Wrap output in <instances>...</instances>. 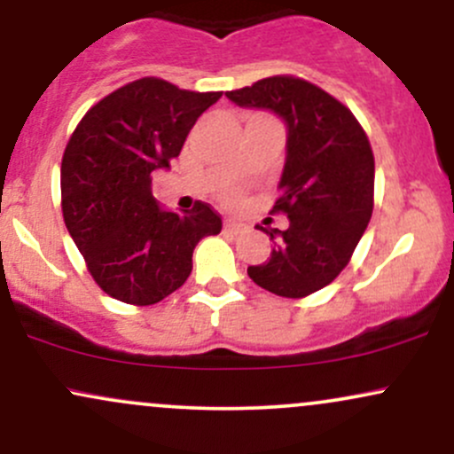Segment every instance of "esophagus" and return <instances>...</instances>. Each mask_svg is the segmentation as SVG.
<instances>
[{
	"label": "esophagus",
	"mask_w": 454,
	"mask_h": 454,
	"mask_svg": "<svg viewBox=\"0 0 454 454\" xmlns=\"http://www.w3.org/2000/svg\"><path fill=\"white\" fill-rule=\"evenodd\" d=\"M223 231H228L232 234H241V232H247L249 226H247V223H243V222L226 220V222H223Z\"/></svg>",
	"instance_id": "34e87169"
}]
</instances>
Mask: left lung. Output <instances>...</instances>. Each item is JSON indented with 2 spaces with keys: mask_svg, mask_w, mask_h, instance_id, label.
I'll list each match as a JSON object with an SVG mask.
<instances>
[{
  "mask_svg": "<svg viewBox=\"0 0 454 454\" xmlns=\"http://www.w3.org/2000/svg\"><path fill=\"white\" fill-rule=\"evenodd\" d=\"M226 98L278 114L286 126L273 211H284L290 226L264 231L275 247L247 275L286 299L316 293L341 273L372 220L376 166L367 134L341 102L303 78H262Z\"/></svg>",
  "mask_w": 454,
  "mask_h": 454,
  "instance_id": "left-lung-1",
  "label": "left lung"
}]
</instances>
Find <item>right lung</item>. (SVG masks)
I'll use <instances>...</instances> for the list:
<instances>
[{
    "instance_id": "right-lung-1",
    "label": "right lung",
    "mask_w": 454,
    "mask_h": 454,
    "mask_svg": "<svg viewBox=\"0 0 454 454\" xmlns=\"http://www.w3.org/2000/svg\"><path fill=\"white\" fill-rule=\"evenodd\" d=\"M222 91H185L140 78L113 91L81 119L61 160V209L91 278L113 299L160 303L185 284L198 241L220 234L205 202L175 213L151 194L196 119Z\"/></svg>"
}]
</instances>
